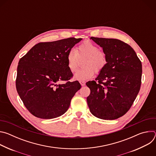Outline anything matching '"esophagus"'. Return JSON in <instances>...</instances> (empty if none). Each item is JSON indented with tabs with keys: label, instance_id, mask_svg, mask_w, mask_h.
Segmentation results:
<instances>
[{
	"label": "esophagus",
	"instance_id": "34e87169",
	"mask_svg": "<svg viewBox=\"0 0 156 156\" xmlns=\"http://www.w3.org/2000/svg\"><path fill=\"white\" fill-rule=\"evenodd\" d=\"M80 84H81V85L82 86H84L85 85V84H86V82L84 81H80Z\"/></svg>",
	"mask_w": 156,
	"mask_h": 156
}]
</instances>
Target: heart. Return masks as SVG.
Wrapping results in <instances>:
<instances>
[{"label": "heart", "instance_id": "obj_1", "mask_svg": "<svg viewBox=\"0 0 156 156\" xmlns=\"http://www.w3.org/2000/svg\"><path fill=\"white\" fill-rule=\"evenodd\" d=\"M83 69L77 70L73 76L75 80L85 81L92 78L95 70L101 72L105 66L107 60L106 54L101 51L94 44L90 41H86L80 45L76 51L70 50L66 55L67 67L69 70L73 72L77 69L79 59H84Z\"/></svg>", "mask_w": 156, "mask_h": 156}]
</instances>
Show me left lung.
<instances>
[{
  "instance_id": "8db88e82",
  "label": "left lung",
  "mask_w": 156,
  "mask_h": 156,
  "mask_svg": "<svg viewBox=\"0 0 156 156\" xmlns=\"http://www.w3.org/2000/svg\"><path fill=\"white\" fill-rule=\"evenodd\" d=\"M90 39L102 48L107 62L96 81L86 83L91 90L87 105L94 116L115 120L128 112L140 91L141 62L133 49L119 39Z\"/></svg>"
}]
</instances>
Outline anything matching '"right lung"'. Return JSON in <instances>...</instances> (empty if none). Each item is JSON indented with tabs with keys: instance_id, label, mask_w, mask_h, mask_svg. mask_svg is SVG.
I'll return each mask as SVG.
<instances>
[{
	"instance_id": "obj_1",
	"label": "right lung",
	"mask_w": 156,
	"mask_h": 156,
	"mask_svg": "<svg viewBox=\"0 0 156 156\" xmlns=\"http://www.w3.org/2000/svg\"><path fill=\"white\" fill-rule=\"evenodd\" d=\"M82 38L70 37L40 42L21 58L17 67L16 87L29 112L43 119L65 114L75 94L81 88L78 81H68L73 73L67 67L66 55Z\"/></svg>"
}]
</instances>
